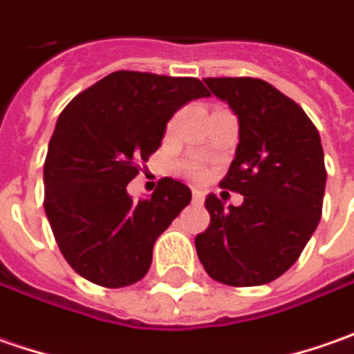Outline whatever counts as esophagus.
<instances>
[{"mask_svg": "<svg viewBox=\"0 0 354 354\" xmlns=\"http://www.w3.org/2000/svg\"><path fill=\"white\" fill-rule=\"evenodd\" d=\"M192 196H194V201H196V203H201V201H203V198H205V194H203V192L198 188L192 192Z\"/></svg>", "mask_w": 354, "mask_h": 354, "instance_id": "esophagus-1", "label": "esophagus"}]
</instances>
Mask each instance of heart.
I'll return each mask as SVG.
<instances>
[{
    "label": "heart",
    "instance_id": "b5f03b06",
    "mask_svg": "<svg viewBox=\"0 0 354 354\" xmlns=\"http://www.w3.org/2000/svg\"><path fill=\"white\" fill-rule=\"evenodd\" d=\"M188 174L192 178H201V174H203V170H201V166L194 165V166H189V168H188Z\"/></svg>",
    "mask_w": 354,
    "mask_h": 354
}]
</instances>
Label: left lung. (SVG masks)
Wrapping results in <instances>:
<instances>
[{
  "label": "left lung",
  "instance_id": "8db88e82",
  "mask_svg": "<svg viewBox=\"0 0 354 354\" xmlns=\"http://www.w3.org/2000/svg\"><path fill=\"white\" fill-rule=\"evenodd\" d=\"M239 121V145L221 188L243 203L205 198L209 227L196 237L205 272L227 286H261L298 261L322 219L323 147L296 102L257 78H207Z\"/></svg>",
  "mask_w": 354,
  "mask_h": 354
}]
</instances>
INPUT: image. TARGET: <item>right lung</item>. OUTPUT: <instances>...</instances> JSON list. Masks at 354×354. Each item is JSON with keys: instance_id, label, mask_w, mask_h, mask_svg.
Segmentation results:
<instances>
[{"instance_id": "right-lung-1", "label": "right lung", "mask_w": 354, "mask_h": 354, "mask_svg": "<svg viewBox=\"0 0 354 354\" xmlns=\"http://www.w3.org/2000/svg\"><path fill=\"white\" fill-rule=\"evenodd\" d=\"M207 95L198 78L119 70L64 107L44 160V214L82 278L123 288L149 272L156 239L192 192L165 178L151 198L133 201L127 184L160 147L178 109Z\"/></svg>"}]
</instances>
